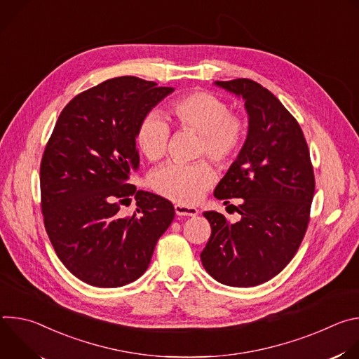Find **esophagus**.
Returning <instances> with one entry per match:
<instances>
[{
  "label": "esophagus",
  "instance_id": "obj_1",
  "mask_svg": "<svg viewBox=\"0 0 359 359\" xmlns=\"http://www.w3.org/2000/svg\"><path fill=\"white\" fill-rule=\"evenodd\" d=\"M175 212L177 216H190L194 217L198 215V210L193 206H186V204H176Z\"/></svg>",
  "mask_w": 359,
  "mask_h": 359
}]
</instances>
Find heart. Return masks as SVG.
Returning a JSON list of instances; mask_svg holds the SVG:
<instances>
[{
    "label": "heart",
    "mask_w": 359,
    "mask_h": 359,
    "mask_svg": "<svg viewBox=\"0 0 359 359\" xmlns=\"http://www.w3.org/2000/svg\"><path fill=\"white\" fill-rule=\"evenodd\" d=\"M170 111L182 129L200 133L198 155L206 153L222 166L237 156L247 136V125L241 116L230 114L223 99L210 92H193L173 100ZM169 139L170 128L161 114L150 112L140 121L136 143L149 161L158 162L166 156ZM215 179L212 165L200 161L191 165H163L151 172L149 184L169 200L190 204L203 196Z\"/></svg>",
    "instance_id": "heart-1"
}]
</instances>
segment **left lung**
Listing matches in <instances>:
<instances>
[{
	"mask_svg": "<svg viewBox=\"0 0 359 359\" xmlns=\"http://www.w3.org/2000/svg\"><path fill=\"white\" fill-rule=\"evenodd\" d=\"M215 85L243 97L248 129L215 189L219 200L240 198L238 206L230 204L240 220L204 212L212 236L200 259L219 283L254 287L276 277L295 255L310 222L314 172L298 122L269 89L244 78Z\"/></svg>",
	"mask_w": 359,
	"mask_h": 359,
	"instance_id": "left-lung-1",
	"label": "left lung"
}]
</instances>
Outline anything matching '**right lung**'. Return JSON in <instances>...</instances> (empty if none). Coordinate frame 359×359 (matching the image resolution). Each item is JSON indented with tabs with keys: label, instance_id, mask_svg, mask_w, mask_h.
Wrapping results in <instances>:
<instances>
[{
	"label": "right lung",
	"instance_id": "obj_1",
	"mask_svg": "<svg viewBox=\"0 0 359 359\" xmlns=\"http://www.w3.org/2000/svg\"><path fill=\"white\" fill-rule=\"evenodd\" d=\"M173 90L136 76L108 79L69 102L45 147V230L62 264L89 285L137 280L175 219L169 200L128 183L139 169L137 126ZM132 196L140 215L121 218L120 206Z\"/></svg>",
	"mask_w": 359,
	"mask_h": 359
}]
</instances>
